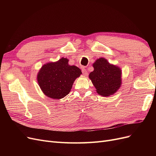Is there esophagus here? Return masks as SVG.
Here are the masks:
<instances>
[{"label": "esophagus", "instance_id": "obj_1", "mask_svg": "<svg viewBox=\"0 0 156 156\" xmlns=\"http://www.w3.org/2000/svg\"><path fill=\"white\" fill-rule=\"evenodd\" d=\"M82 73H83V74L84 75H88V72H87V69L84 68H83L82 69Z\"/></svg>", "mask_w": 156, "mask_h": 156}]
</instances>
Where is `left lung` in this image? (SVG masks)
<instances>
[{
    "label": "left lung",
    "instance_id": "1",
    "mask_svg": "<svg viewBox=\"0 0 156 156\" xmlns=\"http://www.w3.org/2000/svg\"><path fill=\"white\" fill-rule=\"evenodd\" d=\"M93 66L94 69L89 74V78L97 92L103 96L115 93L121 85V69L103 58L96 60Z\"/></svg>",
    "mask_w": 156,
    "mask_h": 156
}]
</instances>
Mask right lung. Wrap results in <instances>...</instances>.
<instances>
[{
  "label": "right lung",
  "instance_id": "1",
  "mask_svg": "<svg viewBox=\"0 0 156 156\" xmlns=\"http://www.w3.org/2000/svg\"><path fill=\"white\" fill-rule=\"evenodd\" d=\"M81 73L78 67L68 65V60L62 58L44 65L37 73V82L45 95L61 99L69 93L75 79Z\"/></svg>",
  "mask_w": 156,
  "mask_h": 156
}]
</instances>
